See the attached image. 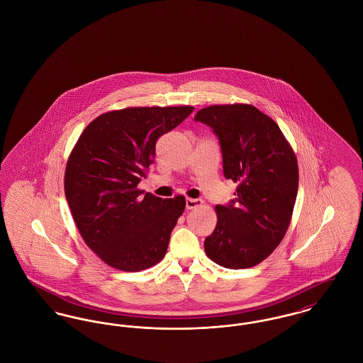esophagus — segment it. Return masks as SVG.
<instances>
[{"instance_id": "obj_1", "label": "esophagus", "mask_w": 363, "mask_h": 363, "mask_svg": "<svg viewBox=\"0 0 363 363\" xmlns=\"http://www.w3.org/2000/svg\"><path fill=\"white\" fill-rule=\"evenodd\" d=\"M202 205V199H192V198H187L186 199V209H194L196 206Z\"/></svg>"}]
</instances>
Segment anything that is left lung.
<instances>
[{"label": "left lung", "mask_w": 363, "mask_h": 363, "mask_svg": "<svg viewBox=\"0 0 363 363\" xmlns=\"http://www.w3.org/2000/svg\"><path fill=\"white\" fill-rule=\"evenodd\" d=\"M213 130L235 198L217 205V225L205 239L211 261L228 269L255 267L280 245L296 201V157L279 125L255 106L213 105L195 117Z\"/></svg>", "instance_id": "left-lung-1"}]
</instances>
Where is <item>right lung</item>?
I'll return each mask as SVG.
<instances>
[{"label": "right lung", "instance_id": "1", "mask_svg": "<svg viewBox=\"0 0 363 363\" xmlns=\"http://www.w3.org/2000/svg\"><path fill=\"white\" fill-rule=\"evenodd\" d=\"M192 106L127 108L96 117L80 135L65 169V198L86 245L109 267L138 272L158 264L186 208L138 190L155 143Z\"/></svg>", "mask_w": 363, "mask_h": 363}]
</instances>
